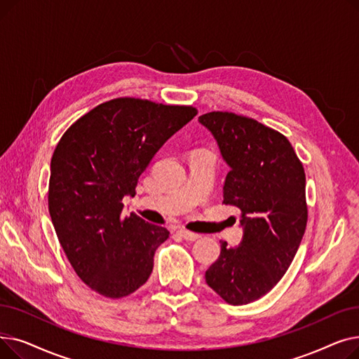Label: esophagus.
<instances>
[{"label":"esophagus","instance_id":"34e87169","mask_svg":"<svg viewBox=\"0 0 359 359\" xmlns=\"http://www.w3.org/2000/svg\"><path fill=\"white\" fill-rule=\"evenodd\" d=\"M177 233L184 238V240H187V241H195V240H198L201 236L199 234H196V233H192V231H187V230H184V229H180V230H177Z\"/></svg>","mask_w":359,"mask_h":359}]
</instances>
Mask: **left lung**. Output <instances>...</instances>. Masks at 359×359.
Listing matches in <instances>:
<instances>
[{"mask_svg":"<svg viewBox=\"0 0 359 359\" xmlns=\"http://www.w3.org/2000/svg\"><path fill=\"white\" fill-rule=\"evenodd\" d=\"M230 167L224 203L241 211L243 238L221 241L205 280L233 306L268 294L285 275L307 225L306 175L290 141L255 119L229 111L199 116Z\"/></svg>","mask_w":359,"mask_h":359,"instance_id":"left-lung-1","label":"left lung"}]
</instances>
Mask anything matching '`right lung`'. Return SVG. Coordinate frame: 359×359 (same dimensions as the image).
<instances>
[{
	"label": "right lung",
	"instance_id": "right-lung-1",
	"mask_svg": "<svg viewBox=\"0 0 359 359\" xmlns=\"http://www.w3.org/2000/svg\"><path fill=\"white\" fill-rule=\"evenodd\" d=\"M192 106L122 97L94 107L62 135L50 160L49 214L74 271L109 298L135 292L153 272L168 230L122 199L164 142L196 116Z\"/></svg>",
	"mask_w": 359,
	"mask_h": 359
}]
</instances>
